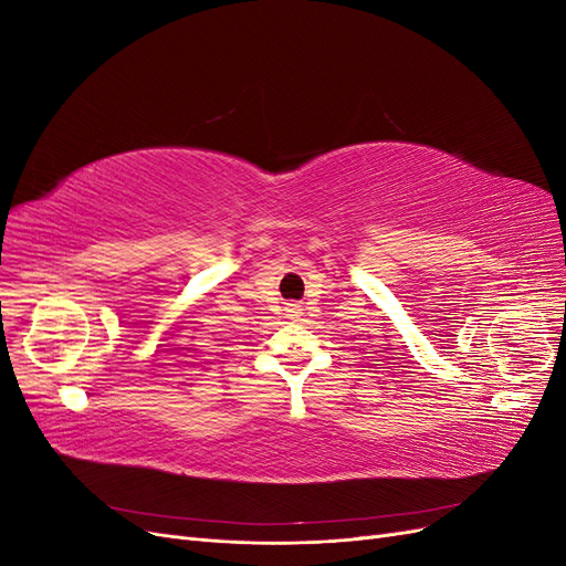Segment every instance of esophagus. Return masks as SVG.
<instances>
[{"label": "esophagus", "mask_w": 566, "mask_h": 566, "mask_svg": "<svg viewBox=\"0 0 566 566\" xmlns=\"http://www.w3.org/2000/svg\"><path fill=\"white\" fill-rule=\"evenodd\" d=\"M290 314H293V316H297V314H300V310H295V306H293V310H290Z\"/></svg>", "instance_id": "obj_1"}]
</instances>
